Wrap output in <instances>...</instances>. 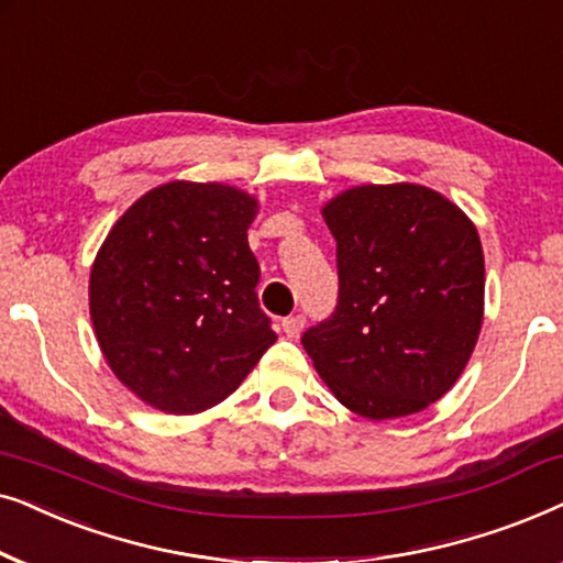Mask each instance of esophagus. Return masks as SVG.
I'll return each instance as SVG.
<instances>
[{"instance_id":"34e87169","label":"esophagus","mask_w":563,"mask_h":563,"mask_svg":"<svg viewBox=\"0 0 563 563\" xmlns=\"http://www.w3.org/2000/svg\"><path fill=\"white\" fill-rule=\"evenodd\" d=\"M282 328L284 333H287V338H297L305 328V314H289V318L282 320Z\"/></svg>"}]
</instances>
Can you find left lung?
<instances>
[{
    "mask_svg": "<svg viewBox=\"0 0 563 563\" xmlns=\"http://www.w3.org/2000/svg\"><path fill=\"white\" fill-rule=\"evenodd\" d=\"M333 233L338 302L302 333L338 402L372 420L426 410L453 387L484 314L476 228L418 184H368L322 210Z\"/></svg>",
    "mask_w": 563,
    "mask_h": 563,
    "instance_id": "left-lung-1",
    "label": "left lung"
}]
</instances>
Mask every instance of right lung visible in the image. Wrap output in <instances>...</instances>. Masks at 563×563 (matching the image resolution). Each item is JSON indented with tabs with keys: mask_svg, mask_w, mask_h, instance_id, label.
Listing matches in <instances>:
<instances>
[{
	"mask_svg": "<svg viewBox=\"0 0 563 563\" xmlns=\"http://www.w3.org/2000/svg\"><path fill=\"white\" fill-rule=\"evenodd\" d=\"M253 218L256 199L241 189L172 181L114 222L91 266V322L114 376L143 402L202 412L274 345L245 233Z\"/></svg>",
	"mask_w": 563,
	"mask_h": 563,
	"instance_id": "1",
	"label": "right lung"
}]
</instances>
